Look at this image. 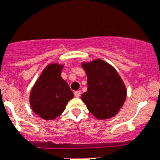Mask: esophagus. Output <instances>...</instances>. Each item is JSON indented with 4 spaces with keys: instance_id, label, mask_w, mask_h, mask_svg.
Returning <instances> with one entry per match:
<instances>
[{
    "instance_id": "34e87169",
    "label": "esophagus",
    "mask_w": 160,
    "mask_h": 160,
    "mask_svg": "<svg viewBox=\"0 0 160 160\" xmlns=\"http://www.w3.org/2000/svg\"><path fill=\"white\" fill-rule=\"evenodd\" d=\"M80 95H81V92H79V91H76V92H74L75 97H79Z\"/></svg>"
}]
</instances>
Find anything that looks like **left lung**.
I'll list each match as a JSON object with an SVG mask.
<instances>
[{"label": "left lung", "mask_w": 160, "mask_h": 160, "mask_svg": "<svg viewBox=\"0 0 160 160\" xmlns=\"http://www.w3.org/2000/svg\"><path fill=\"white\" fill-rule=\"evenodd\" d=\"M88 77V91L82 101L98 119L115 116L123 105L127 89L122 78L113 66L101 59L82 63Z\"/></svg>", "instance_id": "8db88e82"}]
</instances>
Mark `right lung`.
Wrapping results in <instances>:
<instances>
[{"instance_id": "add662e5", "label": "right lung", "mask_w": 160, "mask_h": 160, "mask_svg": "<svg viewBox=\"0 0 160 160\" xmlns=\"http://www.w3.org/2000/svg\"><path fill=\"white\" fill-rule=\"evenodd\" d=\"M63 68L64 66L57 63L48 64L31 90L29 101L32 109L45 120L57 118L73 97L69 86L61 77Z\"/></svg>"}]
</instances>
